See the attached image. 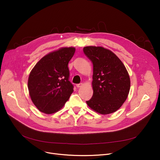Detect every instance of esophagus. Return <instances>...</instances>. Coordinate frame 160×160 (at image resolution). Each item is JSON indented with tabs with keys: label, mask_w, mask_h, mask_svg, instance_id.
<instances>
[{
	"label": "esophagus",
	"mask_w": 160,
	"mask_h": 160,
	"mask_svg": "<svg viewBox=\"0 0 160 160\" xmlns=\"http://www.w3.org/2000/svg\"><path fill=\"white\" fill-rule=\"evenodd\" d=\"M83 86V83H78V84H77V88H80Z\"/></svg>",
	"instance_id": "obj_1"
}]
</instances>
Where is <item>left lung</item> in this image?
Instances as JSON below:
<instances>
[{"label": "left lung", "instance_id": "left-lung-1", "mask_svg": "<svg viewBox=\"0 0 160 160\" xmlns=\"http://www.w3.org/2000/svg\"><path fill=\"white\" fill-rule=\"evenodd\" d=\"M85 55L93 65V94L86 101L96 112L106 115L116 112L127 100L130 80L125 66L111 50L102 47H86Z\"/></svg>", "mask_w": 160, "mask_h": 160}]
</instances>
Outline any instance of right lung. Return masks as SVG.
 I'll list each match as a JSON object with an SVG mask.
<instances>
[{
  "instance_id": "obj_1",
  "label": "right lung",
  "mask_w": 160,
  "mask_h": 160,
  "mask_svg": "<svg viewBox=\"0 0 160 160\" xmlns=\"http://www.w3.org/2000/svg\"><path fill=\"white\" fill-rule=\"evenodd\" d=\"M74 47H63L42 58L31 71L28 88L32 101L46 114L58 112L69 100L73 85L69 80L68 63Z\"/></svg>"
}]
</instances>
